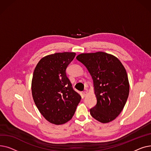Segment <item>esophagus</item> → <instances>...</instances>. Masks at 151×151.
<instances>
[{
    "label": "esophagus",
    "mask_w": 151,
    "mask_h": 151,
    "mask_svg": "<svg viewBox=\"0 0 151 151\" xmlns=\"http://www.w3.org/2000/svg\"><path fill=\"white\" fill-rule=\"evenodd\" d=\"M87 94H88V91H87V89H86L85 91H84V92H83V95H84V97H86V96H87Z\"/></svg>",
    "instance_id": "1"
}]
</instances>
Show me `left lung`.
<instances>
[{
  "mask_svg": "<svg viewBox=\"0 0 151 151\" xmlns=\"http://www.w3.org/2000/svg\"><path fill=\"white\" fill-rule=\"evenodd\" d=\"M91 74L97 105L91 115L101 123L114 120L122 111L129 94L126 70L114 55L104 52L82 53L76 56Z\"/></svg>",
  "mask_w": 151,
  "mask_h": 151,
  "instance_id": "left-lung-1",
  "label": "left lung"
}]
</instances>
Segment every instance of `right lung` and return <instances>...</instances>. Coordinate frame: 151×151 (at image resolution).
<instances>
[{
    "label": "right lung",
    "instance_id": "1",
    "mask_svg": "<svg viewBox=\"0 0 151 151\" xmlns=\"http://www.w3.org/2000/svg\"><path fill=\"white\" fill-rule=\"evenodd\" d=\"M75 52H57L40 59L34 71L32 94L42 116L55 125L63 124L73 116L81 97L75 92L66 68Z\"/></svg>",
    "mask_w": 151,
    "mask_h": 151
}]
</instances>
